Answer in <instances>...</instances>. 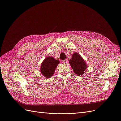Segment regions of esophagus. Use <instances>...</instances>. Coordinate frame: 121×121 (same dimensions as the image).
<instances>
[{"label":"esophagus","instance_id":"obj_1","mask_svg":"<svg viewBox=\"0 0 121 121\" xmlns=\"http://www.w3.org/2000/svg\"><path fill=\"white\" fill-rule=\"evenodd\" d=\"M62 63H65H65H67V60H62Z\"/></svg>","mask_w":121,"mask_h":121}]
</instances>
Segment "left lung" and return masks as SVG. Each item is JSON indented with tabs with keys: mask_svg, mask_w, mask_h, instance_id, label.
<instances>
[{
	"mask_svg": "<svg viewBox=\"0 0 121 121\" xmlns=\"http://www.w3.org/2000/svg\"><path fill=\"white\" fill-rule=\"evenodd\" d=\"M69 64L72 67L73 71L78 76H82L87 68V65L80 55L75 52L72 55V58L69 60Z\"/></svg>",
	"mask_w": 121,
	"mask_h": 121,
	"instance_id": "obj_1",
	"label": "left lung"
}]
</instances>
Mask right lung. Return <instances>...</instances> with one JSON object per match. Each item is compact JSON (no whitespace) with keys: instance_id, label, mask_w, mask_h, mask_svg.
Listing matches in <instances>:
<instances>
[{"instance_id":"right-lung-1","label":"right lung","mask_w":121,"mask_h":121,"mask_svg":"<svg viewBox=\"0 0 121 121\" xmlns=\"http://www.w3.org/2000/svg\"><path fill=\"white\" fill-rule=\"evenodd\" d=\"M59 64L60 61L55 60L53 57H47L42 63L40 72L44 77L49 78L53 75L55 69Z\"/></svg>"}]
</instances>
